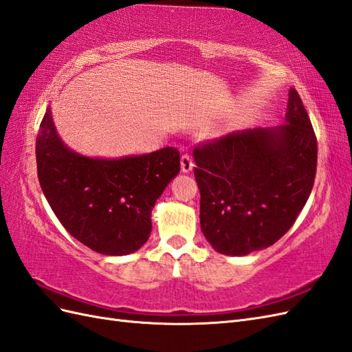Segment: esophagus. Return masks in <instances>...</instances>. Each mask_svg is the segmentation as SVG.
<instances>
[{
  "mask_svg": "<svg viewBox=\"0 0 352 352\" xmlns=\"http://www.w3.org/2000/svg\"><path fill=\"white\" fill-rule=\"evenodd\" d=\"M193 166H195V162H193V159H192V156L190 155H183L182 156V170L183 173H190V170L193 169Z\"/></svg>",
  "mask_w": 352,
  "mask_h": 352,
  "instance_id": "1",
  "label": "esophagus"
}]
</instances>
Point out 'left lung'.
Instances as JSON below:
<instances>
[{"mask_svg": "<svg viewBox=\"0 0 352 352\" xmlns=\"http://www.w3.org/2000/svg\"><path fill=\"white\" fill-rule=\"evenodd\" d=\"M286 124L234 131L193 150L200 228L217 252L243 256L294 226L314 186L317 138L295 88Z\"/></svg>", "mask_w": 352, "mask_h": 352, "instance_id": "obj_1", "label": "left lung"}]
</instances>
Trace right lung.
Here are the masks:
<instances>
[{
	"label": "right lung",
	"instance_id": "obj_1",
	"mask_svg": "<svg viewBox=\"0 0 352 352\" xmlns=\"http://www.w3.org/2000/svg\"><path fill=\"white\" fill-rule=\"evenodd\" d=\"M35 152L39 184L53 212L76 240L103 255H129L147 242L156 200L179 173L174 147L118 159L74 152L58 137L50 107Z\"/></svg>",
	"mask_w": 352,
	"mask_h": 352
}]
</instances>
